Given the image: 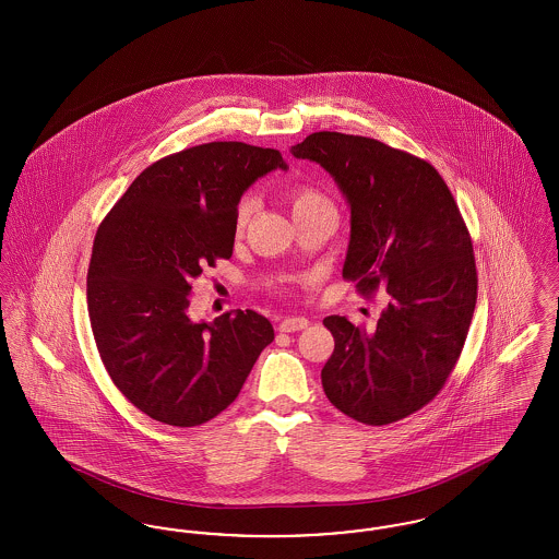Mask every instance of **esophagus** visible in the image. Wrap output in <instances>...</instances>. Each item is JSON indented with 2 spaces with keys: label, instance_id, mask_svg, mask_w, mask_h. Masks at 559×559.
Returning <instances> with one entry per match:
<instances>
[{
  "label": "esophagus",
  "instance_id": "1",
  "mask_svg": "<svg viewBox=\"0 0 559 559\" xmlns=\"http://www.w3.org/2000/svg\"><path fill=\"white\" fill-rule=\"evenodd\" d=\"M308 324H310V320L304 319V317H289V319L281 320L278 331H283V333H295V331L306 329Z\"/></svg>",
  "mask_w": 559,
  "mask_h": 559
}]
</instances>
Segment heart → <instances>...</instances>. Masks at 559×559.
Segmentation results:
<instances>
[{
    "label": "heart",
    "instance_id": "obj_1",
    "mask_svg": "<svg viewBox=\"0 0 559 559\" xmlns=\"http://www.w3.org/2000/svg\"><path fill=\"white\" fill-rule=\"evenodd\" d=\"M287 201H289V205H292L293 215H295V213L306 212V210H310V207L322 205V203H329V201L320 194L319 190L312 187L289 188V190H287ZM253 210H255V199H253L251 194L242 197L239 205H237V213H235V228H237V233L245 230V226H247V222H249Z\"/></svg>",
    "mask_w": 559,
    "mask_h": 559
}]
</instances>
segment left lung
I'll list each match as a JSON object with an SVG mask.
<instances>
[{"label": "left lung", "instance_id": "8db88e82", "mask_svg": "<svg viewBox=\"0 0 559 559\" xmlns=\"http://www.w3.org/2000/svg\"><path fill=\"white\" fill-rule=\"evenodd\" d=\"M292 153L319 163L346 197L344 278L362 295L388 292L374 331L322 320L335 340L324 394L360 424H394L436 399L465 344L478 297L467 226L427 160L379 140L317 132Z\"/></svg>", "mask_w": 559, "mask_h": 559}]
</instances>
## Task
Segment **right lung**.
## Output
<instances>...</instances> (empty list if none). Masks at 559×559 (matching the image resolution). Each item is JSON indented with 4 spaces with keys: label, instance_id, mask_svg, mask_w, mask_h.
I'll use <instances>...</instances> for the list:
<instances>
[{
    "label": "right lung",
    "instance_id": "right-lung-1",
    "mask_svg": "<svg viewBox=\"0 0 559 559\" xmlns=\"http://www.w3.org/2000/svg\"><path fill=\"white\" fill-rule=\"evenodd\" d=\"M272 169L274 148L210 142L146 167L100 224L87 270V312L112 383L151 419L205 424L239 396L270 320L253 310L188 317L192 278L235 247L240 197Z\"/></svg>",
    "mask_w": 559,
    "mask_h": 559
}]
</instances>
